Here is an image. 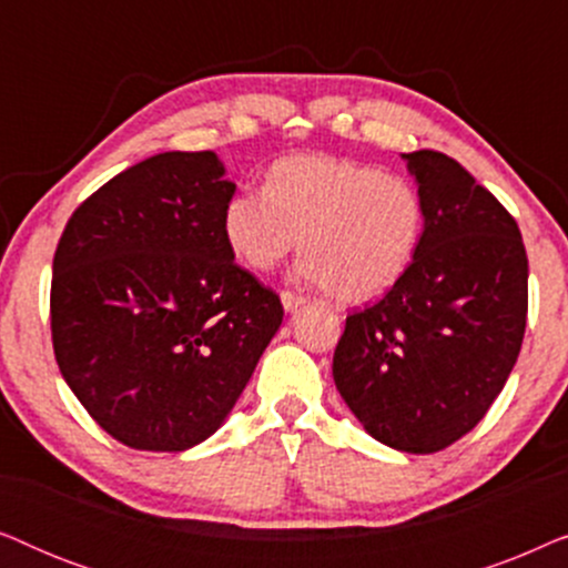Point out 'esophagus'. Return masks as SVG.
I'll use <instances>...</instances> for the list:
<instances>
[{
	"label": "esophagus",
	"instance_id": "1",
	"mask_svg": "<svg viewBox=\"0 0 568 568\" xmlns=\"http://www.w3.org/2000/svg\"><path fill=\"white\" fill-rule=\"evenodd\" d=\"M305 297H302V294H294V292H282V305H284V310L286 313H297V310L305 305Z\"/></svg>",
	"mask_w": 568,
	"mask_h": 568
}]
</instances>
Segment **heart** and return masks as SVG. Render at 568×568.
<instances>
[{"label":"heart","instance_id":"1","mask_svg":"<svg viewBox=\"0 0 568 568\" xmlns=\"http://www.w3.org/2000/svg\"><path fill=\"white\" fill-rule=\"evenodd\" d=\"M424 224L414 181L323 152L276 160L266 191L235 193L222 214L224 240L245 266L268 271L300 245L302 274L344 305L375 300L400 282Z\"/></svg>","mask_w":568,"mask_h":568}]
</instances>
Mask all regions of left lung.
Masks as SVG:
<instances>
[{
  "instance_id": "1",
  "label": "left lung",
  "mask_w": 568,
  "mask_h": 568,
  "mask_svg": "<svg viewBox=\"0 0 568 568\" xmlns=\"http://www.w3.org/2000/svg\"><path fill=\"white\" fill-rule=\"evenodd\" d=\"M426 206L400 282L346 317L333 354L341 398L400 453H439L501 393L527 321L523 235L491 191L434 150L403 154Z\"/></svg>"
}]
</instances>
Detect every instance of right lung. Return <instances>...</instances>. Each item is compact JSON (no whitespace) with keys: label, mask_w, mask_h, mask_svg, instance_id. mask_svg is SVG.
Returning a JSON list of instances; mask_svg holds the SVG:
<instances>
[{"label":"right lung","mask_w":568,"mask_h":568,"mask_svg":"<svg viewBox=\"0 0 568 568\" xmlns=\"http://www.w3.org/2000/svg\"><path fill=\"white\" fill-rule=\"evenodd\" d=\"M214 152H162L82 201L53 255L61 377L121 445L183 453L220 429L284 317L222 232Z\"/></svg>","instance_id":"obj_1"}]
</instances>
